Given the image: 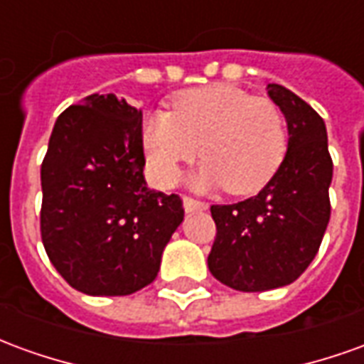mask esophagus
I'll list each match as a JSON object with an SVG mask.
<instances>
[{
  "mask_svg": "<svg viewBox=\"0 0 364 364\" xmlns=\"http://www.w3.org/2000/svg\"><path fill=\"white\" fill-rule=\"evenodd\" d=\"M183 206H185V210H187V213H195V210H206V208H208V205H206V203L189 197V195H183Z\"/></svg>",
  "mask_w": 364,
  "mask_h": 364,
  "instance_id": "esophagus-1",
  "label": "esophagus"
}]
</instances>
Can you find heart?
<instances>
[{
    "label": "heart",
    "instance_id": "1",
    "mask_svg": "<svg viewBox=\"0 0 364 364\" xmlns=\"http://www.w3.org/2000/svg\"><path fill=\"white\" fill-rule=\"evenodd\" d=\"M142 144L156 181L169 187L183 164L206 159L193 183L232 195L257 193L279 171L289 150L287 120L267 97L230 83H210L173 97L171 112L144 119Z\"/></svg>",
    "mask_w": 364,
    "mask_h": 364
}]
</instances>
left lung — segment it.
<instances>
[{
    "label": "left lung",
    "mask_w": 364,
    "mask_h": 364,
    "mask_svg": "<svg viewBox=\"0 0 364 364\" xmlns=\"http://www.w3.org/2000/svg\"><path fill=\"white\" fill-rule=\"evenodd\" d=\"M267 90L289 124L287 156L255 197L210 206L216 237L208 269L242 292L296 281L320 250L331 214L333 161L323 119L287 87L269 83Z\"/></svg>",
    "instance_id": "8db88e82"
}]
</instances>
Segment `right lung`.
Listing matches in <instances>:
<instances>
[{"mask_svg":"<svg viewBox=\"0 0 364 364\" xmlns=\"http://www.w3.org/2000/svg\"><path fill=\"white\" fill-rule=\"evenodd\" d=\"M142 111L112 95L70 105L41 167V236L64 281L91 296H124L158 277L183 222L179 195L144 181Z\"/></svg>","mask_w":364,"mask_h":364,"instance_id":"obj_1","label":"right lung"}]
</instances>
